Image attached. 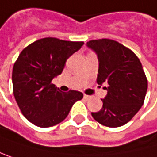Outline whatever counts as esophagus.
<instances>
[{
    "label": "esophagus",
    "instance_id": "obj_1",
    "mask_svg": "<svg viewBox=\"0 0 157 157\" xmlns=\"http://www.w3.org/2000/svg\"><path fill=\"white\" fill-rule=\"evenodd\" d=\"M84 99H86V100H89V99H90V96H89V95H86V94H85V95H84Z\"/></svg>",
    "mask_w": 157,
    "mask_h": 157
}]
</instances>
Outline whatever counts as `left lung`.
<instances>
[{"instance_id":"1","label":"left lung","mask_w":157,"mask_h":157,"mask_svg":"<svg viewBox=\"0 0 157 157\" xmlns=\"http://www.w3.org/2000/svg\"><path fill=\"white\" fill-rule=\"evenodd\" d=\"M86 45L98 56L97 83L107 84L102 108L91 115L101 125L120 127L133 119L144 102L148 81L142 65L130 49L116 40L94 39Z\"/></svg>"}]
</instances>
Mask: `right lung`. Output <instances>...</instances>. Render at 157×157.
Listing matches in <instances>:
<instances>
[{"instance_id": "right-lung-1", "label": "right lung", "mask_w": 157, "mask_h": 157, "mask_svg": "<svg viewBox=\"0 0 157 157\" xmlns=\"http://www.w3.org/2000/svg\"><path fill=\"white\" fill-rule=\"evenodd\" d=\"M83 44V41L45 37L21 51L13 67V93L30 122L42 128L56 125L67 118L74 102L82 100V92L64 93L52 80L61 74L67 59Z\"/></svg>"}]
</instances>
